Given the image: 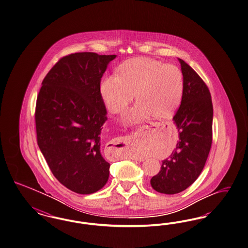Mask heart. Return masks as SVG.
Instances as JSON below:
<instances>
[{
    "label": "heart",
    "mask_w": 248,
    "mask_h": 248,
    "mask_svg": "<svg viewBox=\"0 0 248 248\" xmlns=\"http://www.w3.org/2000/svg\"><path fill=\"white\" fill-rule=\"evenodd\" d=\"M184 92V76L179 68L161 61L137 57L124 62L118 75H106L100 93L110 113H122L134 98L138 100L124 119L135 123L154 113L167 115L178 106Z\"/></svg>",
    "instance_id": "obj_1"
}]
</instances>
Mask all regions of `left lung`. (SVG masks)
<instances>
[{
  "mask_svg": "<svg viewBox=\"0 0 248 248\" xmlns=\"http://www.w3.org/2000/svg\"><path fill=\"white\" fill-rule=\"evenodd\" d=\"M184 76L180 107L173 116L179 141L163 161L161 171L152 177L155 191L174 195L186 190L203 169L213 139V104L206 83L193 68L179 59Z\"/></svg>",
  "mask_w": 248,
  "mask_h": 248,
  "instance_id": "obj_1",
  "label": "left lung"
}]
</instances>
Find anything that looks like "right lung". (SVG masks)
<instances>
[{"label": "right lung", "instance_id": "right-lung-1", "mask_svg": "<svg viewBox=\"0 0 248 248\" xmlns=\"http://www.w3.org/2000/svg\"><path fill=\"white\" fill-rule=\"evenodd\" d=\"M116 55L71 53L43 80L35 107L39 148L54 177L77 194L104 187L110 164L101 155V131L107 120L101 78Z\"/></svg>", "mask_w": 248, "mask_h": 248}]
</instances>
